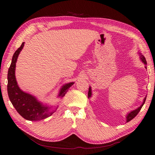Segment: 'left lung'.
Listing matches in <instances>:
<instances>
[{"label":"left lung","mask_w":155,"mask_h":155,"mask_svg":"<svg viewBox=\"0 0 155 155\" xmlns=\"http://www.w3.org/2000/svg\"><path fill=\"white\" fill-rule=\"evenodd\" d=\"M138 54H139V55H140V60H141V61L143 62L145 65H147V63L146 59H145L143 55H142L140 53H139V52H138ZM145 68L147 69V66H145ZM87 96H88V98H90V97H91V88L90 86V87H89V91H88V95H87ZM146 98H147V96L145 97L144 98L143 102V104H141L140 106H139L138 108L135 109V110H132V111H131V112H128V113L127 114V115H126V122L130 121L131 120L133 119V118L135 117V116L138 114V112H140V109L142 108V107H143V106L144 105V102H145V100H146Z\"/></svg>","instance_id":"8db88e82"}]
</instances>
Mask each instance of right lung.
I'll return each mask as SVG.
<instances>
[{
  "label": "right lung",
  "mask_w": 155,
  "mask_h": 155,
  "mask_svg": "<svg viewBox=\"0 0 155 155\" xmlns=\"http://www.w3.org/2000/svg\"><path fill=\"white\" fill-rule=\"evenodd\" d=\"M24 44L25 42L22 43L12 56L7 75L8 95L12 104L22 117L31 121L41 120L51 116L56 111L58 106H55V108L51 109V106L45 105L38 100L36 97L22 91L18 87L15 78L16 63L18 55L23 48ZM74 84V82H70L64 85L60 89L58 96L62 98Z\"/></svg>",
  "instance_id": "obj_1"
}]
</instances>
